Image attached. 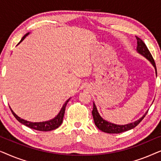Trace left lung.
<instances>
[{"mask_svg":"<svg viewBox=\"0 0 161 161\" xmlns=\"http://www.w3.org/2000/svg\"><path fill=\"white\" fill-rule=\"evenodd\" d=\"M136 37V39H137V47H136V51H137L139 54L142 55V56L145 57V58L152 64V65H153L154 68H155L156 75H157V69H156L155 63L153 56H152L150 52H149V50H148V48H147V45H145L144 42H143L140 38H138V37ZM147 112H148V111L143 115L142 118L135 121V122L129 123V124L127 125H116L114 124V123L108 122V121L104 119L103 117H101L95 104H94V103H93L92 116H93L94 124H95V125L97 127V128L99 130H100L104 132V133H122V132L130 130L133 129L135 127L137 126V125L142 122L143 119L145 117V116L147 115Z\"/></svg>","mask_w":161,"mask_h":161,"instance_id":"left-lung-1","label":"left lung"}]
</instances>
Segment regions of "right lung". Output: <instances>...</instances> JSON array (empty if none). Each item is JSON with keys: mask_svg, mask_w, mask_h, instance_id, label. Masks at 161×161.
Instances as JSON below:
<instances>
[{"mask_svg": "<svg viewBox=\"0 0 161 161\" xmlns=\"http://www.w3.org/2000/svg\"><path fill=\"white\" fill-rule=\"evenodd\" d=\"M30 33H27V34H26L25 36L22 38L20 42L17 44V45H18L21 42H23L24 40V39H25V37L27 36ZM69 100H70V98H69L67 101H66L64 104L63 105L62 108H61L60 111H59V113L57 114V115L55 116L53 119H52L48 120V121H45V122H29V121L25 120V119H23L19 117V116L12 111V109L10 107L9 108H10L11 111H12V113L13 114V115H14V117L17 119V120L20 123H22V124L25 125V126L30 127V128H31V129L36 130H39V131H50V130H53L58 128V127L61 125V123H62V122H63L64 116L66 106H67V103L69 102Z\"/></svg>", "mask_w": 161, "mask_h": 161, "instance_id": "right-lung-1", "label": "right lung"}]
</instances>
